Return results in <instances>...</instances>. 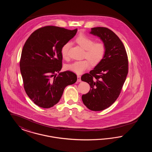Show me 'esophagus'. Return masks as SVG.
I'll return each mask as SVG.
<instances>
[{
    "mask_svg": "<svg viewBox=\"0 0 152 152\" xmlns=\"http://www.w3.org/2000/svg\"><path fill=\"white\" fill-rule=\"evenodd\" d=\"M77 82H81V76L80 75H77Z\"/></svg>",
    "mask_w": 152,
    "mask_h": 152,
    "instance_id": "34e87169",
    "label": "esophagus"
}]
</instances>
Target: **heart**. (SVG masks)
<instances>
[{
  "instance_id": "b5f03b06",
  "label": "heart",
  "mask_w": 152,
  "mask_h": 152,
  "mask_svg": "<svg viewBox=\"0 0 152 152\" xmlns=\"http://www.w3.org/2000/svg\"><path fill=\"white\" fill-rule=\"evenodd\" d=\"M76 43L86 50L84 57L87 58L77 60L65 66V69L77 74H81L91 66V62L97 64L103 58L106 51L105 44L101 42L94 43V40L84 34H80L76 38ZM71 44L67 42L61 48V54L63 58H68V51Z\"/></svg>"
}]
</instances>
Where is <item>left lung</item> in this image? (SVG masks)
<instances>
[{
	"mask_svg": "<svg viewBox=\"0 0 152 152\" xmlns=\"http://www.w3.org/2000/svg\"><path fill=\"white\" fill-rule=\"evenodd\" d=\"M89 34L100 37L106 51L94 69L81 77L91 87L89 92L82 96V100L89 109L100 111L109 107L119 96L128 73V60L124 44L112 31L94 27Z\"/></svg>",
	"mask_w": 152,
	"mask_h": 152,
	"instance_id": "obj_1",
	"label": "left lung"
}]
</instances>
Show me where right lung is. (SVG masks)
Here are the masks:
<instances>
[{"instance_id": "right-lung-1", "label": "right lung", "mask_w": 152, "mask_h": 152, "mask_svg": "<svg viewBox=\"0 0 152 152\" xmlns=\"http://www.w3.org/2000/svg\"><path fill=\"white\" fill-rule=\"evenodd\" d=\"M56 26H45L34 31L22 50L20 69L24 90L37 106L50 108L61 97L65 87L77 81L75 73L62 68L61 48L76 34Z\"/></svg>"}]
</instances>
